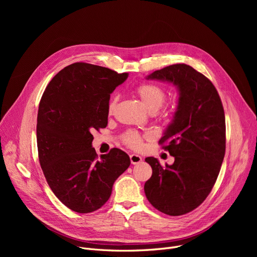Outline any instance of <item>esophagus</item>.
I'll list each match as a JSON object with an SVG mask.
<instances>
[{
	"label": "esophagus",
	"mask_w": 257,
	"mask_h": 257,
	"mask_svg": "<svg viewBox=\"0 0 257 257\" xmlns=\"http://www.w3.org/2000/svg\"><path fill=\"white\" fill-rule=\"evenodd\" d=\"M142 160H143L142 156H140L138 154H131L130 155V161H131L132 165H138V164L141 163Z\"/></svg>",
	"instance_id": "esophagus-1"
}]
</instances>
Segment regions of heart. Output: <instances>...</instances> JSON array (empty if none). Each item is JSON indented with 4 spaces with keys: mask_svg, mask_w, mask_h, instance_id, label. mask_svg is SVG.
Here are the masks:
<instances>
[{
    "mask_svg": "<svg viewBox=\"0 0 257 257\" xmlns=\"http://www.w3.org/2000/svg\"><path fill=\"white\" fill-rule=\"evenodd\" d=\"M137 93L139 94V97L143 104L145 105V107L149 111H157L166 100V91L164 90V88L152 83L141 84L137 88ZM116 102L117 97H112L109 104H108V110H109V112H112L114 110ZM124 142L128 146L136 148V149H138V148L142 146V140L140 134L134 131H130L126 134L124 137Z\"/></svg>",
    "mask_w": 257,
    "mask_h": 257,
    "instance_id": "obj_1",
    "label": "heart"
}]
</instances>
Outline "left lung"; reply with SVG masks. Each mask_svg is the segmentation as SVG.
<instances>
[{"instance_id":"1","label":"left lung","mask_w":257,"mask_h":257,"mask_svg":"<svg viewBox=\"0 0 257 257\" xmlns=\"http://www.w3.org/2000/svg\"><path fill=\"white\" fill-rule=\"evenodd\" d=\"M172 83L178 105L159 143L175 158L161 167L157 158L145 160L152 176L145 183L150 203L169 215L197 208L218 178L226 147L225 114L219 93L210 81L187 64H173L147 76Z\"/></svg>"}]
</instances>
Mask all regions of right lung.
<instances>
[{"instance_id":"add662e5","label":"right lung","mask_w":257,"mask_h":257,"mask_svg":"<svg viewBox=\"0 0 257 257\" xmlns=\"http://www.w3.org/2000/svg\"><path fill=\"white\" fill-rule=\"evenodd\" d=\"M128 75L76 62L51 80L40 100L39 164L53 193L76 212L102 207L114 181L130 166L127 153L116 148L97 159L91 145L92 132L107 126L110 93Z\"/></svg>"}]
</instances>
